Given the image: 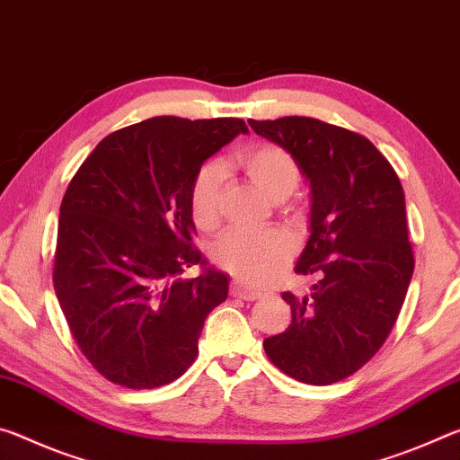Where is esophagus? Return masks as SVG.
Listing matches in <instances>:
<instances>
[{"label":"esophagus","mask_w":460,"mask_h":460,"mask_svg":"<svg viewBox=\"0 0 460 460\" xmlns=\"http://www.w3.org/2000/svg\"><path fill=\"white\" fill-rule=\"evenodd\" d=\"M230 293L234 297H240V299H244V301H254V299H261L262 297V291L248 288V285H243V283H238V281L230 285Z\"/></svg>","instance_id":"1"}]
</instances>
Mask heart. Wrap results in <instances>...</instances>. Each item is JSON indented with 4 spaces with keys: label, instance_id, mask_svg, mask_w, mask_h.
Returning a JSON list of instances; mask_svg holds the SVG:
<instances>
[{
    "label": "heart",
    "instance_id": "b5f03b06",
    "mask_svg": "<svg viewBox=\"0 0 460 460\" xmlns=\"http://www.w3.org/2000/svg\"><path fill=\"white\" fill-rule=\"evenodd\" d=\"M236 164L269 199L281 201L297 190L299 167L288 150L275 145H259L236 155ZM220 163H208L193 179L190 208L193 222L201 230L217 228L222 217ZM293 244L279 230H230L216 240L212 259L217 267L248 283L265 281L289 259Z\"/></svg>",
    "mask_w": 460,
    "mask_h": 460
}]
</instances>
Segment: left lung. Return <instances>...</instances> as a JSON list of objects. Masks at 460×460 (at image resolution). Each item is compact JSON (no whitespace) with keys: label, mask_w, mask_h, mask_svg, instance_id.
<instances>
[{"label":"left lung","mask_w":460,"mask_h":460,"mask_svg":"<svg viewBox=\"0 0 460 460\" xmlns=\"http://www.w3.org/2000/svg\"><path fill=\"white\" fill-rule=\"evenodd\" d=\"M248 124L310 183V238L296 273L318 277L310 296L283 293L291 323L262 346L289 377L330 385L368 363L400 315L413 275L403 187L357 132L301 116Z\"/></svg>","instance_id":"left-lung-1"}]
</instances>
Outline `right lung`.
I'll use <instances>...</instances> for the list:
<instances>
[{"label":"right lung","instance_id":"add662e5","mask_svg":"<svg viewBox=\"0 0 460 460\" xmlns=\"http://www.w3.org/2000/svg\"><path fill=\"white\" fill-rule=\"evenodd\" d=\"M238 134H248L238 118H150L105 137L69 183L52 281L75 342L111 383L155 389L181 377L228 297V275L191 246L190 193ZM193 264L202 275L183 282Z\"/></svg>","mask_w":460,"mask_h":460}]
</instances>
